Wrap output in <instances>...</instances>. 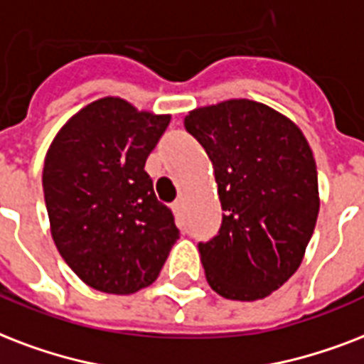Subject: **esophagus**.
<instances>
[{
  "label": "esophagus",
  "mask_w": 364,
  "mask_h": 364,
  "mask_svg": "<svg viewBox=\"0 0 364 364\" xmlns=\"http://www.w3.org/2000/svg\"><path fill=\"white\" fill-rule=\"evenodd\" d=\"M182 208H184V203L180 201V199H178V201H174V203H173V210H174V213H176V214L182 213Z\"/></svg>",
  "instance_id": "34e87169"
}]
</instances>
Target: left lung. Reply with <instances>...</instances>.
Here are the masks:
<instances>
[{
  "instance_id": "obj_1",
  "label": "left lung",
  "mask_w": 364,
  "mask_h": 364,
  "mask_svg": "<svg viewBox=\"0 0 364 364\" xmlns=\"http://www.w3.org/2000/svg\"><path fill=\"white\" fill-rule=\"evenodd\" d=\"M184 123L213 161L224 210L218 235L199 243L208 284L228 300L269 296L300 267L317 224L314 151L294 121L249 98L191 109Z\"/></svg>"
}]
</instances>
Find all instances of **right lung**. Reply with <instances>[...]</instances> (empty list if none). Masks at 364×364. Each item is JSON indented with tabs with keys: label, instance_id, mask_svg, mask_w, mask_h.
I'll list each match as a JSON object with an SVG mask.
<instances>
[{
	"label": "right lung",
	"instance_id": "1",
	"mask_svg": "<svg viewBox=\"0 0 364 364\" xmlns=\"http://www.w3.org/2000/svg\"><path fill=\"white\" fill-rule=\"evenodd\" d=\"M171 115L125 98L87 104L60 127L43 165L50 235L72 272L106 294H134L161 272L180 232L146 159Z\"/></svg>",
	"mask_w": 364,
	"mask_h": 364
}]
</instances>
